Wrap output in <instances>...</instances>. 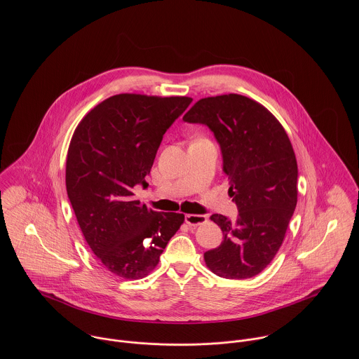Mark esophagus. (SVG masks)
Wrapping results in <instances>:
<instances>
[{
  "instance_id": "34e87169",
  "label": "esophagus",
  "mask_w": 359,
  "mask_h": 359,
  "mask_svg": "<svg viewBox=\"0 0 359 359\" xmlns=\"http://www.w3.org/2000/svg\"><path fill=\"white\" fill-rule=\"evenodd\" d=\"M207 221V217L203 214H187L185 215V222L189 225V226H198V225H202Z\"/></svg>"
}]
</instances>
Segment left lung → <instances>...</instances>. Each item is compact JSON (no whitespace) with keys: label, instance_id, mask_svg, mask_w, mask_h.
Masks as SVG:
<instances>
[{"label":"left lung","instance_id":"obj_1","mask_svg":"<svg viewBox=\"0 0 359 359\" xmlns=\"http://www.w3.org/2000/svg\"><path fill=\"white\" fill-rule=\"evenodd\" d=\"M184 121L205 124L219 144L229 196L238 205L235 222L210 217L222 243L205 253V265L226 279L258 275L276 256L297 205V160L276 117L262 104L238 94L195 103Z\"/></svg>","mask_w":359,"mask_h":359}]
</instances>
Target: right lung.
Returning a JSON list of instances; mask_svg holds the SVG:
<instances>
[{"instance_id":"right-lung-1","label":"right lung","mask_w":359,"mask_h":359,"mask_svg":"<svg viewBox=\"0 0 359 359\" xmlns=\"http://www.w3.org/2000/svg\"><path fill=\"white\" fill-rule=\"evenodd\" d=\"M189 97L113 95L79 123L66 158V191L80 229L103 268L124 279L149 275L184 214L157 212L134 201L149 187L163 135Z\"/></svg>"}]
</instances>
